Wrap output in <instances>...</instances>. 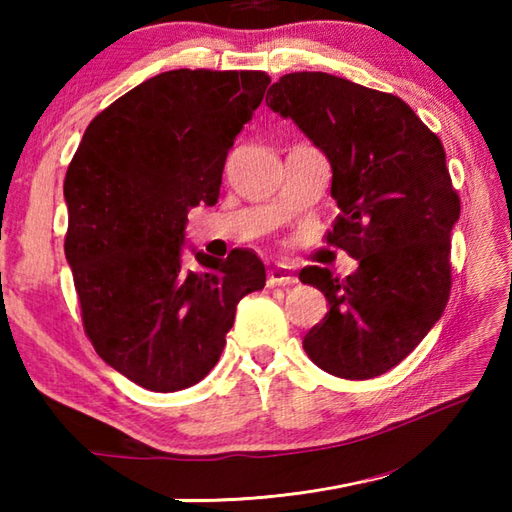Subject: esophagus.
Here are the masks:
<instances>
[{
	"label": "esophagus",
	"instance_id": "1",
	"mask_svg": "<svg viewBox=\"0 0 512 512\" xmlns=\"http://www.w3.org/2000/svg\"><path fill=\"white\" fill-rule=\"evenodd\" d=\"M298 277L291 273L289 266L284 264H275L268 268L266 273V284L268 287H291V284H296Z\"/></svg>",
	"mask_w": 512,
	"mask_h": 512
}]
</instances>
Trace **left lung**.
I'll use <instances>...</instances> for the list:
<instances>
[{
	"label": "left lung",
	"mask_w": 512,
	"mask_h": 512,
	"mask_svg": "<svg viewBox=\"0 0 512 512\" xmlns=\"http://www.w3.org/2000/svg\"><path fill=\"white\" fill-rule=\"evenodd\" d=\"M266 103L327 155L341 210L327 244L359 262L345 280L320 266L300 271L329 302L302 348L329 375H384L438 323L452 289L461 201L443 144L400 97L325 72L284 74Z\"/></svg>",
	"instance_id": "8db88e82"
}]
</instances>
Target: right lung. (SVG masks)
Returning a JSON list of instances; mask_svg holds the SVG:
<instances>
[{
	"instance_id": "obj_1",
	"label": "right lung",
	"mask_w": 512,
	"mask_h": 512,
	"mask_svg": "<svg viewBox=\"0 0 512 512\" xmlns=\"http://www.w3.org/2000/svg\"><path fill=\"white\" fill-rule=\"evenodd\" d=\"M264 72L173 69L85 128L65 176V257L99 357L137 386L183 391L219 361L239 300L264 289L253 250H198L183 264L187 214L219 201L228 151L264 99Z\"/></svg>"
}]
</instances>
